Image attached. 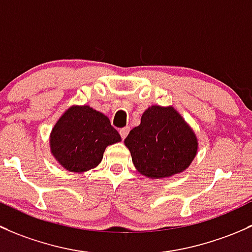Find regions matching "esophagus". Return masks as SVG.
<instances>
[{
  "mask_svg": "<svg viewBox=\"0 0 252 252\" xmlns=\"http://www.w3.org/2000/svg\"><path fill=\"white\" fill-rule=\"evenodd\" d=\"M120 136H121V138L123 139H125L126 137H127V134H128V132H129V127L128 126H126V127H123V128H120Z\"/></svg>",
  "mask_w": 252,
  "mask_h": 252,
  "instance_id": "1",
  "label": "esophagus"
}]
</instances>
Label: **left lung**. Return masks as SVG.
<instances>
[{
  "label": "left lung",
  "instance_id": "left-lung-1",
  "mask_svg": "<svg viewBox=\"0 0 252 252\" xmlns=\"http://www.w3.org/2000/svg\"><path fill=\"white\" fill-rule=\"evenodd\" d=\"M124 143L136 170L150 180L183 172L199 148L194 129L172 105L148 107L141 124L129 131Z\"/></svg>",
  "mask_w": 252,
  "mask_h": 252
}]
</instances>
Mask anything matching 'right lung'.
Wrapping results in <instances>:
<instances>
[{"label":"right lung","instance_id":"right-lung-1","mask_svg":"<svg viewBox=\"0 0 252 252\" xmlns=\"http://www.w3.org/2000/svg\"><path fill=\"white\" fill-rule=\"evenodd\" d=\"M121 142L119 132L104 114L90 105H71L49 133L52 157L69 172L97 167L108 145Z\"/></svg>","mask_w":252,"mask_h":252}]
</instances>
